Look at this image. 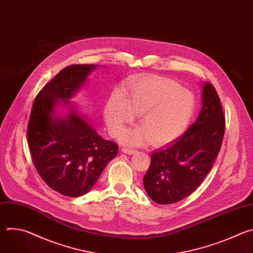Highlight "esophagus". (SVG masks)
<instances>
[{"mask_svg": "<svg viewBox=\"0 0 253 253\" xmlns=\"http://www.w3.org/2000/svg\"><path fill=\"white\" fill-rule=\"evenodd\" d=\"M122 152H124V153L130 155V154H134V153L136 152V150L131 149V148H128V147H123V148H122Z\"/></svg>", "mask_w": 253, "mask_h": 253, "instance_id": "obj_1", "label": "esophagus"}]
</instances>
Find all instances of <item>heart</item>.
Masks as SVG:
<instances>
[{"label": "heart", "instance_id": "obj_1", "mask_svg": "<svg viewBox=\"0 0 253 253\" xmlns=\"http://www.w3.org/2000/svg\"><path fill=\"white\" fill-rule=\"evenodd\" d=\"M193 95L178 83L161 77H141L134 80L125 99L113 96L105 108V120L114 136L120 135L138 115L139 127L124 132L122 142L142 145L150 140L153 145H163L181 135L193 112Z\"/></svg>", "mask_w": 253, "mask_h": 253}]
</instances>
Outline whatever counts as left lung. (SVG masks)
<instances>
[{
	"label": "left lung",
	"mask_w": 253,
	"mask_h": 253,
	"mask_svg": "<svg viewBox=\"0 0 253 253\" xmlns=\"http://www.w3.org/2000/svg\"><path fill=\"white\" fill-rule=\"evenodd\" d=\"M225 119L215 88L205 83L202 108L183 135L151 155L143 178L144 188L158 204H172L189 196L203 181L220 151Z\"/></svg>",
	"instance_id": "left-lung-1"
}]
</instances>
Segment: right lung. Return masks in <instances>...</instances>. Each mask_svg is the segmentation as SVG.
<instances>
[{"mask_svg": "<svg viewBox=\"0 0 253 253\" xmlns=\"http://www.w3.org/2000/svg\"><path fill=\"white\" fill-rule=\"evenodd\" d=\"M95 67L70 65L61 70L36 97L28 123L27 138L36 169L49 187L69 197L86 194L118 154L117 144L98 135L73 107L67 117L55 116V106H71L68 99Z\"/></svg>", "mask_w": 253, "mask_h": 253, "instance_id": "right-lung-1", "label": "right lung"}]
</instances>
